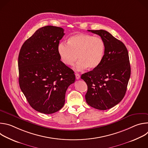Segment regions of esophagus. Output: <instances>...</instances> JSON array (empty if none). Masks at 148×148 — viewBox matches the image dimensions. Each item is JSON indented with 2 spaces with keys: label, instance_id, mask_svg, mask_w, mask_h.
Returning <instances> with one entry per match:
<instances>
[{
  "label": "esophagus",
  "instance_id": "34e87169",
  "mask_svg": "<svg viewBox=\"0 0 148 148\" xmlns=\"http://www.w3.org/2000/svg\"><path fill=\"white\" fill-rule=\"evenodd\" d=\"M75 78H76L77 79H78L80 78V75H79L78 73H75Z\"/></svg>",
  "mask_w": 148,
  "mask_h": 148
}]
</instances>
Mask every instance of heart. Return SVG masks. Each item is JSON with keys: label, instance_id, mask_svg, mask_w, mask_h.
<instances>
[{"label": "heart", "instance_id": "heart-1", "mask_svg": "<svg viewBox=\"0 0 148 148\" xmlns=\"http://www.w3.org/2000/svg\"><path fill=\"white\" fill-rule=\"evenodd\" d=\"M105 46L103 40L98 36L86 33H78L70 37L67 44L61 43L57 47L58 53L64 64L72 66L79 59L75 69L81 71L87 67L89 70L97 68L103 58Z\"/></svg>", "mask_w": 148, "mask_h": 148}]
</instances>
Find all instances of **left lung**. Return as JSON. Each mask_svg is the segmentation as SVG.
Returning a JSON list of instances; mask_svg holds the SVG:
<instances>
[{
  "mask_svg": "<svg viewBox=\"0 0 148 148\" xmlns=\"http://www.w3.org/2000/svg\"><path fill=\"white\" fill-rule=\"evenodd\" d=\"M88 31L101 37L105 50L101 64L81 75L88 87L86 100L95 109L106 110L115 106L125 95L131 75L128 52L122 42L107 31Z\"/></svg>",
  "mask_w": 148,
  "mask_h": 148,
  "instance_id": "left-lung-1",
  "label": "left lung"
}]
</instances>
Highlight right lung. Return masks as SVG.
Segmentation results:
<instances>
[{"label": "right lung", "mask_w": 148, "mask_h": 148, "mask_svg": "<svg viewBox=\"0 0 148 148\" xmlns=\"http://www.w3.org/2000/svg\"><path fill=\"white\" fill-rule=\"evenodd\" d=\"M64 35L61 27H41L25 42L18 54L20 89L30 106L43 114L54 113L64 106L66 91L75 80L74 71L58 53Z\"/></svg>", "instance_id": "add662e5"}]
</instances>
